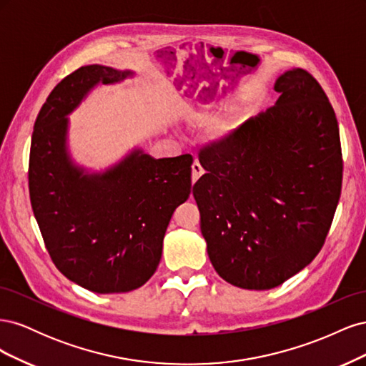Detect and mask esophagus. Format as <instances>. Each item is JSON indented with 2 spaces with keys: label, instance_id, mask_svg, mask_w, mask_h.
Returning a JSON list of instances; mask_svg holds the SVG:
<instances>
[{
  "label": "esophagus",
  "instance_id": "esophagus-1",
  "mask_svg": "<svg viewBox=\"0 0 366 366\" xmlns=\"http://www.w3.org/2000/svg\"><path fill=\"white\" fill-rule=\"evenodd\" d=\"M203 172H204L203 166L200 164V162L195 160V162L192 163V182H197L198 179H200V177L203 175Z\"/></svg>",
  "mask_w": 366,
  "mask_h": 366
}]
</instances>
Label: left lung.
<instances>
[{
  "instance_id": "8db88e82",
  "label": "left lung",
  "mask_w": 366,
  "mask_h": 366,
  "mask_svg": "<svg viewBox=\"0 0 366 366\" xmlns=\"http://www.w3.org/2000/svg\"><path fill=\"white\" fill-rule=\"evenodd\" d=\"M267 112L198 154L202 235L217 273L247 290L281 285L322 249L342 189L335 109L302 69L274 82Z\"/></svg>"
}]
</instances>
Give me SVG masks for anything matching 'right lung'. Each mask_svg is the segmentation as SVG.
I'll use <instances>...</instances> for the list:
<instances>
[{"mask_svg": "<svg viewBox=\"0 0 366 366\" xmlns=\"http://www.w3.org/2000/svg\"><path fill=\"white\" fill-rule=\"evenodd\" d=\"M129 76L97 64L77 69L53 88L31 134L30 202L51 261L102 295L136 290L151 278L174 210L191 194V154L154 159L136 148L102 172L73 162L67 116L96 85Z\"/></svg>", "mask_w": 366, "mask_h": 366, "instance_id": "add662e5", "label": "right lung"}]
</instances>
